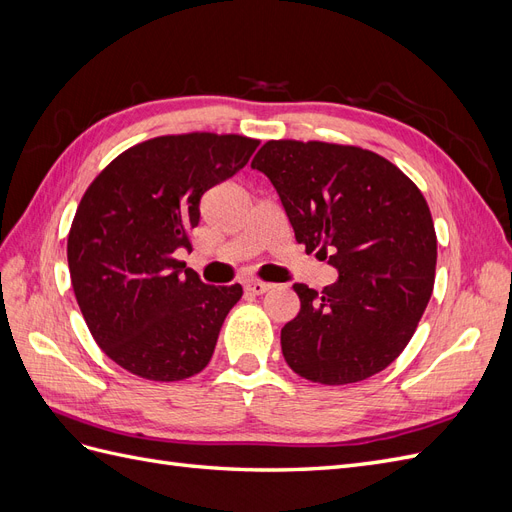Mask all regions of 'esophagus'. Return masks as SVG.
<instances>
[{
  "mask_svg": "<svg viewBox=\"0 0 512 512\" xmlns=\"http://www.w3.org/2000/svg\"><path fill=\"white\" fill-rule=\"evenodd\" d=\"M273 286L267 282H260V280H252V282H245V290L252 292V294H265L267 290H271Z\"/></svg>",
  "mask_w": 512,
  "mask_h": 512,
  "instance_id": "34e87169",
  "label": "esophagus"
}]
</instances>
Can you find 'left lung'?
<instances>
[{
    "instance_id": "1",
    "label": "left lung",
    "mask_w": 512,
    "mask_h": 512,
    "mask_svg": "<svg viewBox=\"0 0 512 512\" xmlns=\"http://www.w3.org/2000/svg\"><path fill=\"white\" fill-rule=\"evenodd\" d=\"M282 198L294 239L329 260L322 292L294 284L301 309L282 329L294 374L352 384L404 352L431 299L438 239L416 183L378 153L322 141H267L252 160Z\"/></svg>"
}]
</instances>
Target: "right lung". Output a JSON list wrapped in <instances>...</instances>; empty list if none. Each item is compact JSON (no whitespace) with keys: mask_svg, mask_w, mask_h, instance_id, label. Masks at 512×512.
Segmentation results:
<instances>
[{"mask_svg":"<svg viewBox=\"0 0 512 512\" xmlns=\"http://www.w3.org/2000/svg\"><path fill=\"white\" fill-rule=\"evenodd\" d=\"M260 141L190 132L138 143L85 190L68 232L76 303L102 352L153 382L211 361L243 288L207 286L173 254L192 247L200 198L250 162Z\"/></svg>","mask_w":512,"mask_h":512,"instance_id":"1","label":"right lung"}]
</instances>
